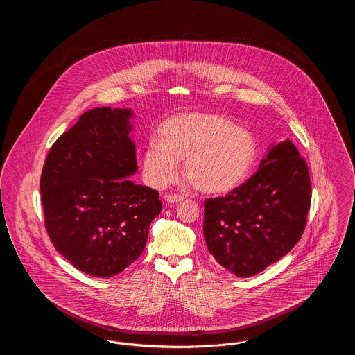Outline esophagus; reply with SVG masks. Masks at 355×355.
Instances as JSON below:
<instances>
[{
  "instance_id": "esophagus-1",
  "label": "esophagus",
  "mask_w": 355,
  "mask_h": 355,
  "mask_svg": "<svg viewBox=\"0 0 355 355\" xmlns=\"http://www.w3.org/2000/svg\"><path fill=\"white\" fill-rule=\"evenodd\" d=\"M164 200L169 203H180L182 202L185 198L182 196H178V194H165Z\"/></svg>"
}]
</instances>
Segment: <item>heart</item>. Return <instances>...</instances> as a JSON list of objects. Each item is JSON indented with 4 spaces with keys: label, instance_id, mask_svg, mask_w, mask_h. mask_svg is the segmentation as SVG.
Segmentation results:
<instances>
[{
    "label": "heart",
    "instance_id": "1",
    "mask_svg": "<svg viewBox=\"0 0 355 355\" xmlns=\"http://www.w3.org/2000/svg\"><path fill=\"white\" fill-rule=\"evenodd\" d=\"M142 154V169L154 187L170 185L180 159L190 185L205 194H226L242 185L257 159V141L248 129L216 113H182L166 119Z\"/></svg>",
    "mask_w": 355,
    "mask_h": 355
}]
</instances>
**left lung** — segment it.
<instances>
[{"label": "left lung", "mask_w": 355, "mask_h": 355, "mask_svg": "<svg viewBox=\"0 0 355 355\" xmlns=\"http://www.w3.org/2000/svg\"><path fill=\"white\" fill-rule=\"evenodd\" d=\"M310 202L304 158L291 141L275 144L246 182L225 197L205 201L209 253L236 277L255 275L297 245Z\"/></svg>", "instance_id": "left-lung-1"}]
</instances>
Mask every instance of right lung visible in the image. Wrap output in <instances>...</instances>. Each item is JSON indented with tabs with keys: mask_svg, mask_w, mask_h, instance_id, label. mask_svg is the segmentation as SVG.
<instances>
[{
	"mask_svg": "<svg viewBox=\"0 0 355 355\" xmlns=\"http://www.w3.org/2000/svg\"><path fill=\"white\" fill-rule=\"evenodd\" d=\"M132 109L96 107L51 148L41 175L46 232L80 271L107 278L142 254L159 194L128 177L137 168Z\"/></svg>",
	"mask_w": 355,
	"mask_h": 355,
	"instance_id": "add662e5",
	"label": "right lung"
}]
</instances>
